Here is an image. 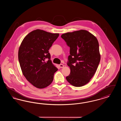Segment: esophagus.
<instances>
[{
  "label": "esophagus",
  "mask_w": 121,
  "mask_h": 121,
  "mask_svg": "<svg viewBox=\"0 0 121 121\" xmlns=\"http://www.w3.org/2000/svg\"><path fill=\"white\" fill-rule=\"evenodd\" d=\"M59 67H60V68H63L64 67V65H63V64H60L59 65Z\"/></svg>",
  "instance_id": "34e87169"
}]
</instances>
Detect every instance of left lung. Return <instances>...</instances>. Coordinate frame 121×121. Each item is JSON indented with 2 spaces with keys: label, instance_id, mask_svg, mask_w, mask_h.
<instances>
[{
  "label": "left lung",
  "instance_id": "obj_1",
  "mask_svg": "<svg viewBox=\"0 0 121 121\" xmlns=\"http://www.w3.org/2000/svg\"><path fill=\"white\" fill-rule=\"evenodd\" d=\"M61 37L70 47L67 65L71 70L66 78L73 86H84L94 75L100 63L98 40L85 30L63 34Z\"/></svg>",
  "mask_w": 121,
  "mask_h": 121
}]
</instances>
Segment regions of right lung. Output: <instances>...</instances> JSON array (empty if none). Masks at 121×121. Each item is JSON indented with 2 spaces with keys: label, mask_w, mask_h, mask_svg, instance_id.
<instances>
[{
  "label": "right lung",
  "mask_w": 121,
  "mask_h": 121,
  "mask_svg": "<svg viewBox=\"0 0 121 121\" xmlns=\"http://www.w3.org/2000/svg\"><path fill=\"white\" fill-rule=\"evenodd\" d=\"M58 36L59 34L36 29L24 38L19 47L18 58L23 74L37 88L49 86L58 70L50 60L48 50Z\"/></svg>",
  "instance_id": "add662e5"
}]
</instances>
